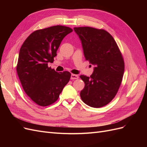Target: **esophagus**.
I'll return each mask as SVG.
<instances>
[{"label":"esophagus","mask_w":147,"mask_h":147,"mask_svg":"<svg viewBox=\"0 0 147 147\" xmlns=\"http://www.w3.org/2000/svg\"><path fill=\"white\" fill-rule=\"evenodd\" d=\"M78 76L77 75H75V74L71 75V77H70L71 80H75V79H78Z\"/></svg>","instance_id":"1"}]
</instances>
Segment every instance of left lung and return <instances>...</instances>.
Returning a JSON list of instances; mask_svg holds the SVG:
<instances>
[{"instance_id":"obj_1","label":"left lung","mask_w":147,"mask_h":147,"mask_svg":"<svg viewBox=\"0 0 147 147\" xmlns=\"http://www.w3.org/2000/svg\"><path fill=\"white\" fill-rule=\"evenodd\" d=\"M74 29L80 39L86 60L95 66L90 77L80 76L84 83L80 97L91 107H102L112 101L118 91L124 71L123 56L106 30L90 27Z\"/></svg>"}]
</instances>
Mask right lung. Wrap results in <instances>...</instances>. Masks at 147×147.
<instances>
[{
  "mask_svg": "<svg viewBox=\"0 0 147 147\" xmlns=\"http://www.w3.org/2000/svg\"><path fill=\"white\" fill-rule=\"evenodd\" d=\"M72 30L59 25L35 30L20 48L18 75L26 94L38 105L55 102L69 81V72L58 73L48 67V63H53L62 40Z\"/></svg>",
  "mask_w": 147,
  "mask_h": 147,
  "instance_id": "right-lung-1",
  "label": "right lung"
}]
</instances>
